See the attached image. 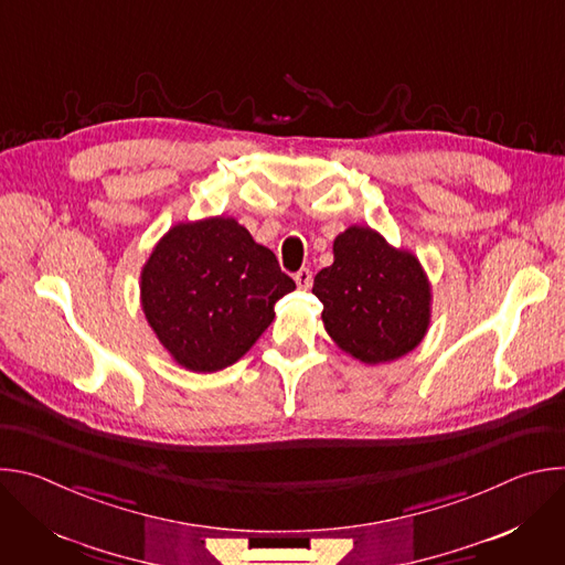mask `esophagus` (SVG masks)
<instances>
[{
    "mask_svg": "<svg viewBox=\"0 0 565 565\" xmlns=\"http://www.w3.org/2000/svg\"><path fill=\"white\" fill-rule=\"evenodd\" d=\"M295 284H297L301 290L310 288V284H312V270H310V268L297 270V273H295Z\"/></svg>",
    "mask_w": 565,
    "mask_h": 565,
    "instance_id": "obj_1",
    "label": "esophagus"
}]
</instances>
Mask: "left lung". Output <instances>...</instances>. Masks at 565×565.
<instances>
[{"label":"left lung","instance_id":"1","mask_svg":"<svg viewBox=\"0 0 565 565\" xmlns=\"http://www.w3.org/2000/svg\"><path fill=\"white\" fill-rule=\"evenodd\" d=\"M312 295L324 303L331 340L364 364L412 353L431 324V281L420 259L369 225L335 236L333 264L315 275Z\"/></svg>","mask_w":565,"mask_h":565}]
</instances>
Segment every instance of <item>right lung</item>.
Listing matches in <instances>:
<instances>
[{
    "mask_svg": "<svg viewBox=\"0 0 565 565\" xmlns=\"http://www.w3.org/2000/svg\"><path fill=\"white\" fill-rule=\"evenodd\" d=\"M295 290L277 257L232 216L174 223L140 273L147 324L172 360L214 373L244 358Z\"/></svg>",
    "mask_w": 565,
    "mask_h": 565,
    "instance_id": "obj_1",
    "label": "right lung"
}]
</instances>
